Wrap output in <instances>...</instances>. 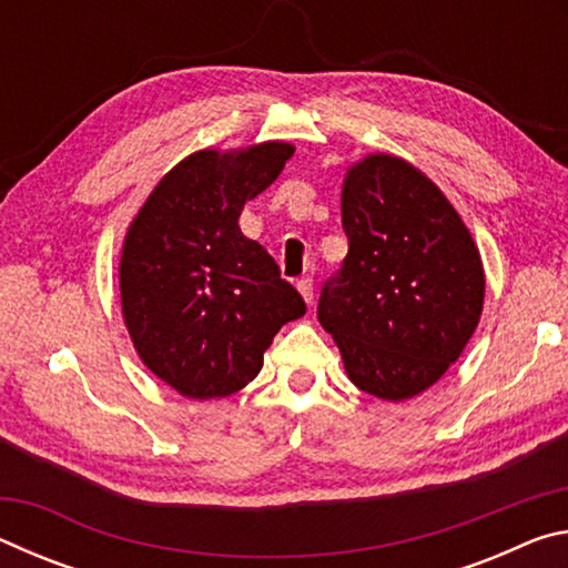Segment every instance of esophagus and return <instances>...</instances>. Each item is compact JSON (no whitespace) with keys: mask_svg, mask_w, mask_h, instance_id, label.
<instances>
[{"mask_svg":"<svg viewBox=\"0 0 568 568\" xmlns=\"http://www.w3.org/2000/svg\"><path fill=\"white\" fill-rule=\"evenodd\" d=\"M295 287H297V293L303 295L305 303L313 301V281H311V277H303V281H297Z\"/></svg>","mask_w":568,"mask_h":568,"instance_id":"34e87169","label":"esophagus"}]
</instances>
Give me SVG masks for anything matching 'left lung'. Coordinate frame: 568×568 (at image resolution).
<instances>
[{"mask_svg":"<svg viewBox=\"0 0 568 568\" xmlns=\"http://www.w3.org/2000/svg\"><path fill=\"white\" fill-rule=\"evenodd\" d=\"M341 215L348 255L323 285L318 321L361 390L418 396L476 331L486 293L478 247L444 192L386 152L351 165Z\"/></svg>","mask_w":568,"mask_h":568,"instance_id":"8db88e82","label":"left lung"}]
</instances>
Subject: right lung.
Here are the masks:
<instances>
[{"instance_id": "1", "label": "right lung", "mask_w": 568, "mask_h": 568, "mask_svg": "<svg viewBox=\"0 0 568 568\" xmlns=\"http://www.w3.org/2000/svg\"><path fill=\"white\" fill-rule=\"evenodd\" d=\"M295 148L200 150L178 162L128 227L122 318L142 363L192 400L225 398L263 368V353L305 303L263 245L240 233L247 200Z\"/></svg>"}]
</instances>
